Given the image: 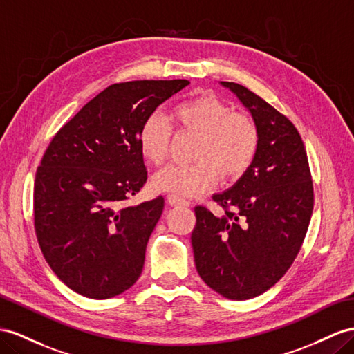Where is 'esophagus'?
Here are the masks:
<instances>
[{"label":"esophagus","mask_w":354,"mask_h":354,"mask_svg":"<svg viewBox=\"0 0 354 354\" xmlns=\"http://www.w3.org/2000/svg\"><path fill=\"white\" fill-rule=\"evenodd\" d=\"M167 202L171 206H188V202L185 201V198L179 197V196H175V194H169L167 196Z\"/></svg>","instance_id":"1"}]
</instances>
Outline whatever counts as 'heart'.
I'll return each mask as SVG.
<instances>
[{
	"label": "heart",
	"mask_w": 354,
	"mask_h": 354,
	"mask_svg": "<svg viewBox=\"0 0 354 354\" xmlns=\"http://www.w3.org/2000/svg\"><path fill=\"white\" fill-rule=\"evenodd\" d=\"M178 131L197 136L193 165H171L157 171L152 187L175 196H197L225 180L241 178L251 167L259 151V129L251 116L233 112L232 106L214 95H197L176 104L170 113ZM171 127L158 113L143 121L139 149L143 158L160 166L169 157Z\"/></svg>",
	"instance_id": "obj_1"
}]
</instances>
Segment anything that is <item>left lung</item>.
Here are the masks:
<instances>
[{"label": "left lung", "mask_w": 354, "mask_h": 354, "mask_svg": "<svg viewBox=\"0 0 354 354\" xmlns=\"http://www.w3.org/2000/svg\"><path fill=\"white\" fill-rule=\"evenodd\" d=\"M259 129V151L232 188L214 194L224 212L196 206L192 233L198 275L216 293L245 301L283 278L302 247L314 207L310 165L301 134L287 116L234 82H221Z\"/></svg>", "instance_id": "1"}]
</instances>
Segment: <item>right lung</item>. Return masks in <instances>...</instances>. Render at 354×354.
Segmentation results:
<instances>
[{
    "mask_svg": "<svg viewBox=\"0 0 354 354\" xmlns=\"http://www.w3.org/2000/svg\"><path fill=\"white\" fill-rule=\"evenodd\" d=\"M188 84H113L49 143L35 174L34 227L50 269L73 292L109 299L139 279L165 197L125 205L147 183L138 134L143 121Z\"/></svg>",
    "mask_w": 354,
    "mask_h": 354,
    "instance_id": "right-lung-1",
    "label": "right lung"
}]
</instances>
